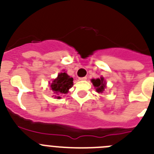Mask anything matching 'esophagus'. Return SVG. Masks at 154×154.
<instances>
[{"label": "esophagus", "mask_w": 154, "mask_h": 154, "mask_svg": "<svg viewBox=\"0 0 154 154\" xmlns=\"http://www.w3.org/2000/svg\"><path fill=\"white\" fill-rule=\"evenodd\" d=\"M87 78L86 77H82V78H79V80H82V81H84V80H86Z\"/></svg>", "instance_id": "1"}]
</instances>
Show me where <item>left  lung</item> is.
Listing matches in <instances>:
<instances>
[{"label":"left lung","instance_id":"8db88e82","mask_svg":"<svg viewBox=\"0 0 154 154\" xmlns=\"http://www.w3.org/2000/svg\"><path fill=\"white\" fill-rule=\"evenodd\" d=\"M93 84L94 87L96 88V90L97 92H103L105 90V88L106 87V82H105L104 78L101 77L100 79H92L91 80Z\"/></svg>","mask_w":154,"mask_h":154}]
</instances>
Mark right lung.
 Wrapping results in <instances>:
<instances>
[{"mask_svg":"<svg viewBox=\"0 0 154 154\" xmlns=\"http://www.w3.org/2000/svg\"><path fill=\"white\" fill-rule=\"evenodd\" d=\"M73 85V78L68 75L65 72H61L58 75L55 79L51 82V89L55 93V97L60 99L62 94H66L69 92V89Z\"/></svg>","mask_w":154,"mask_h":154,"instance_id":"1","label":"right lung"}]
</instances>
